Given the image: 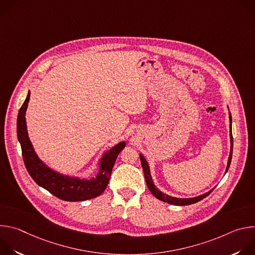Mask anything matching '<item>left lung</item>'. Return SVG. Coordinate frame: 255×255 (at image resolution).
I'll return each instance as SVG.
<instances>
[{
    "instance_id": "1",
    "label": "left lung",
    "mask_w": 255,
    "mask_h": 255,
    "mask_svg": "<svg viewBox=\"0 0 255 255\" xmlns=\"http://www.w3.org/2000/svg\"><path fill=\"white\" fill-rule=\"evenodd\" d=\"M229 118H230V123L232 122V119H231V114L229 113ZM230 140H231V149H230V155H229V159H228V164H227V168H226V172L230 166V163H231V159H232V151H233V136H232V132H231V124H230ZM140 160H141V165H142V168H143V172H144V176H145V181H146V185L149 189V191L152 193V195L157 198L158 200L160 201H163V202H166L168 204H171V205H176V206H186V205H191V204H195L201 200H203L204 198H206L207 196H209L211 194V192L213 191H210L202 196H199V197H196V198H192V199H177V198H173V197H170V196H167L163 193H161L153 184L152 181V178H151V174H150V170H149V166H148V163L147 161L145 160V158L143 157L142 154H140Z\"/></svg>"
}]
</instances>
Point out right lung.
<instances>
[{
  "instance_id": "add662e5",
  "label": "right lung",
  "mask_w": 255,
  "mask_h": 255,
  "mask_svg": "<svg viewBox=\"0 0 255 255\" xmlns=\"http://www.w3.org/2000/svg\"><path fill=\"white\" fill-rule=\"evenodd\" d=\"M29 99L30 92L19 110L17 118V135L21 144L25 166L35 183L63 201L80 202L100 196L109 184L113 166L118 154L125 147V142H120L104 154L101 159L100 172L94 178L80 179L59 174L47 167L38 158L33 149L31 141L29 140L25 119Z\"/></svg>"
}]
</instances>
